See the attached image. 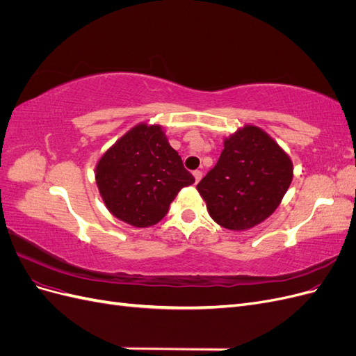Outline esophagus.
<instances>
[{
  "instance_id": "34e87169",
  "label": "esophagus",
  "mask_w": 356,
  "mask_h": 356,
  "mask_svg": "<svg viewBox=\"0 0 356 356\" xmlns=\"http://www.w3.org/2000/svg\"><path fill=\"white\" fill-rule=\"evenodd\" d=\"M193 175H195V179H196V182H199L200 179H202V170H195V172H193Z\"/></svg>"
}]
</instances>
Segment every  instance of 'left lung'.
<instances>
[{
  "mask_svg": "<svg viewBox=\"0 0 356 356\" xmlns=\"http://www.w3.org/2000/svg\"><path fill=\"white\" fill-rule=\"evenodd\" d=\"M293 181V161L257 126H243L224 139V149L197 184L212 220L241 232L276 211Z\"/></svg>",
  "mask_w": 356,
  "mask_h": 356,
  "instance_id": "8db88e82",
  "label": "left lung"
}]
</instances>
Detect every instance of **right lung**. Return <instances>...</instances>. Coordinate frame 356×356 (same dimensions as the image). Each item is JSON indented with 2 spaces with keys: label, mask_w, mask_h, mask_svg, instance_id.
Returning <instances> with one entry per match:
<instances>
[{
  "label": "right lung",
  "mask_w": 356,
  "mask_h": 356,
  "mask_svg": "<svg viewBox=\"0 0 356 356\" xmlns=\"http://www.w3.org/2000/svg\"><path fill=\"white\" fill-rule=\"evenodd\" d=\"M96 186L115 218L134 227L157 224L195 177L182 165L159 124H136L96 165Z\"/></svg>",
  "instance_id": "add662e5"
}]
</instances>
